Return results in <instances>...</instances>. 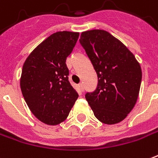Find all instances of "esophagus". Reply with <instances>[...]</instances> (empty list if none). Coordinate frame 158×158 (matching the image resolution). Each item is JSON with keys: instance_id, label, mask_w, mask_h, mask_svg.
<instances>
[{"instance_id": "1", "label": "esophagus", "mask_w": 158, "mask_h": 158, "mask_svg": "<svg viewBox=\"0 0 158 158\" xmlns=\"http://www.w3.org/2000/svg\"><path fill=\"white\" fill-rule=\"evenodd\" d=\"M79 90H81V91H84V85H83L82 83L79 84Z\"/></svg>"}]
</instances>
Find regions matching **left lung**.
<instances>
[{"mask_svg": "<svg viewBox=\"0 0 158 158\" xmlns=\"http://www.w3.org/2000/svg\"><path fill=\"white\" fill-rule=\"evenodd\" d=\"M80 44L98 74L95 91L85 98L96 118L108 125L123 121L137 102L142 71L133 53L103 30L81 33Z\"/></svg>", "mask_w": 158, "mask_h": 158, "instance_id": "left-lung-1", "label": "left lung"}]
</instances>
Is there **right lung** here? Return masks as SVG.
<instances>
[{
    "label": "right lung",
    "mask_w": 158,
    "mask_h": 158,
    "mask_svg": "<svg viewBox=\"0 0 158 158\" xmlns=\"http://www.w3.org/2000/svg\"><path fill=\"white\" fill-rule=\"evenodd\" d=\"M79 32L58 31L37 45L24 62L20 88L30 110L47 125L64 121L79 95L68 81L66 60Z\"/></svg>",
    "instance_id": "add662e5"
}]
</instances>
